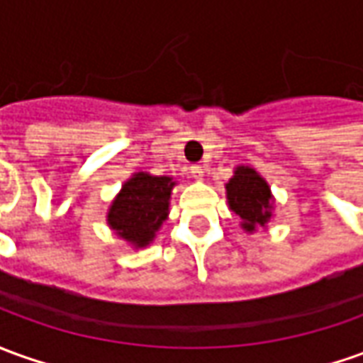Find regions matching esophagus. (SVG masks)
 <instances>
[{
	"label": "esophagus",
	"mask_w": 363,
	"mask_h": 363,
	"mask_svg": "<svg viewBox=\"0 0 363 363\" xmlns=\"http://www.w3.org/2000/svg\"><path fill=\"white\" fill-rule=\"evenodd\" d=\"M189 174H191V177H194L196 182H201V179H203V169H201V166H191L189 167Z\"/></svg>",
	"instance_id": "34e87169"
}]
</instances>
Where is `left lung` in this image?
I'll use <instances>...</instances> for the list:
<instances>
[{
    "label": "left lung",
    "mask_w": 363,
    "mask_h": 363,
    "mask_svg": "<svg viewBox=\"0 0 363 363\" xmlns=\"http://www.w3.org/2000/svg\"><path fill=\"white\" fill-rule=\"evenodd\" d=\"M229 209L241 219V229L253 235L267 229L274 215V196L267 179L251 166H237L233 177L225 184Z\"/></svg>",
    "instance_id": "left-lung-1"
}]
</instances>
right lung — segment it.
I'll return each instance as SVG.
<instances>
[{
  "label": "right lung",
  "mask_w": 363,
  "mask_h": 363,
  "mask_svg": "<svg viewBox=\"0 0 363 363\" xmlns=\"http://www.w3.org/2000/svg\"><path fill=\"white\" fill-rule=\"evenodd\" d=\"M174 187V177L134 172L112 199L106 223L132 249L148 247L169 215Z\"/></svg>",
  "instance_id": "add662e5"
}]
</instances>
